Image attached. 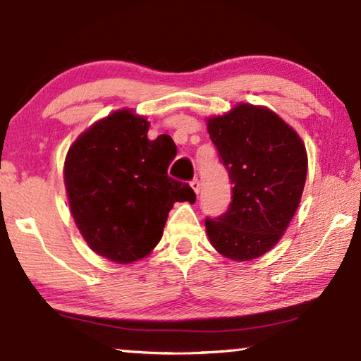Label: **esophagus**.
<instances>
[{"instance_id":"34e87169","label":"esophagus","mask_w":361,"mask_h":361,"mask_svg":"<svg viewBox=\"0 0 361 361\" xmlns=\"http://www.w3.org/2000/svg\"><path fill=\"white\" fill-rule=\"evenodd\" d=\"M191 188L194 189V192H195V194H199V192H200V183H199V180H197V178H194V180L191 181Z\"/></svg>"}]
</instances>
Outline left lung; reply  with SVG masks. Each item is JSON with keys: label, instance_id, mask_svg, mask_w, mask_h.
<instances>
[{"label": "left lung", "instance_id": "1", "mask_svg": "<svg viewBox=\"0 0 361 361\" xmlns=\"http://www.w3.org/2000/svg\"><path fill=\"white\" fill-rule=\"evenodd\" d=\"M207 130L229 172L232 202L205 219L219 255L252 261L277 245L301 202L307 152L298 132L266 106L239 103L207 119Z\"/></svg>", "mask_w": 361, "mask_h": 361}]
</instances>
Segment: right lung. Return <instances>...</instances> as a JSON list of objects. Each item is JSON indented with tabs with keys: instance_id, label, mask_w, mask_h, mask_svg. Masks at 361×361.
Here are the masks:
<instances>
[{
	"instance_id": "1",
	"label": "right lung",
	"mask_w": 361,
	"mask_h": 361,
	"mask_svg": "<svg viewBox=\"0 0 361 361\" xmlns=\"http://www.w3.org/2000/svg\"><path fill=\"white\" fill-rule=\"evenodd\" d=\"M148 130L145 116L118 109L82 132L65 157L71 216L90 250L118 264L154 250L175 202H195L191 186L167 175V137L151 142Z\"/></svg>"
}]
</instances>
